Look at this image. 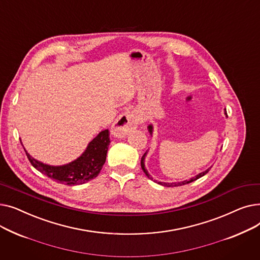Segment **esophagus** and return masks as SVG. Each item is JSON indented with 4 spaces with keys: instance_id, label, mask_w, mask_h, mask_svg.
<instances>
[{
    "instance_id": "1",
    "label": "esophagus",
    "mask_w": 260,
    "mask_h": 260,
    "mask_svg": "<svg viewBox=\"0 0 260 260\" xmlns=\"http://www.w3.org/2000/svg\"><path fill=\"white\" fill-rule=\"evenodd\" d=\"M138 125V119L132 112L122 113L118 116L112 126V135L118 138H124L125 136Z\"/></svg>"
}]
</instances>
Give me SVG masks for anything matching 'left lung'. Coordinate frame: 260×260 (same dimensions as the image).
<instances>
[{
    "mask_svg": "<svg viewBox=\"0 0 260 260\" xmlns=\"http://www.w3.org/2000/svg\"><path fill=\"white\" fill-rule=\"evenodd\" d=\"M224 114H225V116L228 117V115H226V111L224 109ZM147 129H148V132H149V134L151 135H153V125L152 124H149L148 126H147ZM146 155H147V152H145L144 153V155L142 156V158H141V168H142V170H143V172L145 173V175L147 176V178H149L151 180H153V181H155L156 183H158V184H160V185H162V186H168V187H171V186H181V185H184V184H187V183H190V182H193V181H195V180H197V179H199V178H201L202 176H204L206 175L209 171H210V169H208V170H206L204 172H201L200 174H198V175H196L195 177H192V178H189L188 180H183V181H180V182H162V181H158V180H155L153 177L148 174V172H147V170L145 169V165H144V161H145V157H146Z\"/></svg>",
    "mask_w": 260,
    "mask_h": 260,
    "instance_id": "8db88e82",
    "label": "left lung"
}]
</instances>
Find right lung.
Wrapping results in <instances>:
<instances>
[{
  "mask_svg": "<svg viewBox=\"0 0 260 260\" xmlns=\"http://www.w3.org/2000/svg\"><path fill=\"white\" fill-rule=\"evenodd\" d=\"M109 140L108 129L100 132L94 137L76 160L66 163L63 166H49L31 157L25 149L27 158L31 166L42 174L49 177L50 179L65 185H79L88 182L95 178L103 168L106 160V154Z\"/></svg>",
  "mask_w": 260,
  "mask_h": 260,
  "instance_id": "1",
  "label": "right lung"
}]
</instances>
